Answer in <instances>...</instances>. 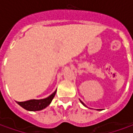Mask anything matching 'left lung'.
I'll use <instances>...</instances> for the list:
<instances>
[{"mask_svg": "<svg viewBox=\"0 0 133 133\" xmlns=\"http://www.w3.org/2000/svg\"><path fill=\"white\" fill-rule=\"evenodd\" d=\"M81 104H84L85 106V104H84V103H83V102H82V101H81ZM85 107H86V106H85Z\"/></svg>", "mask_w": 133, "mask_h": 133, "instance_id": "left-lung-1", "label": "left lung"}]
</instances>
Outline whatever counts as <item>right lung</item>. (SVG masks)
I'll return each mask as SVG.
<instances>
[{
    "instance_id": "1",
    "label": "right lung",
    "mask_w": 133,
    "mask_h": 133,
    "mask_svg": "<svg viewBox=\"0 0 133 133\" xmlns=\"http://www.w3.org/2000/svg\"><path fill=\"white\" fill-rule=\"evenodd\" d=\"M56 91H55L52 94L49 95L48 98L41 100H29L23 102H18L20 106H21L25 110L29 111H38L46 108L51 101H52L53 98L55 95Z\"/></svg>"
}]
</instances>
